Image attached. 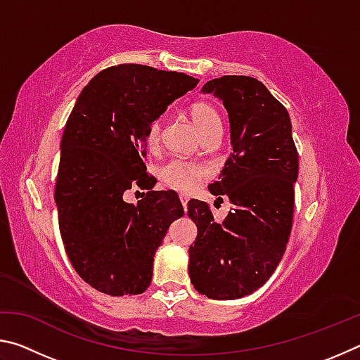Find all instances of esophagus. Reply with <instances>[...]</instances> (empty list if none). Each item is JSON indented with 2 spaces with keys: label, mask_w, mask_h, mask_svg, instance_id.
<instances>
[{
  "label": "esophagus",
  "mask_w": 360,
  "mask_h": 360,
  "mask_svg": "<svg viewBox=\"0 0 360 360\" xmlns=\"http://www.w3.org/2000/svg\"><path fill=\"white\" fill-rule=\"evenodd\" d=\"M179 198H181V203H182V206H184V211H187V202H188V197L187 195H179Z\"/></svg>",
  "instance_id": "34e87169"
}]
</instances>
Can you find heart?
<instances>
[{"label": "heart", "mask_w": 360, "mask_h": 360, "mask_svg": "<svg viewBox=\"0 0 360 360\" xmlns=\"http://www.w3.org/2000/svg\"><path fill=\"white\" fill-rule=\"evenodd\" d=\"M191 117L203 139L211 135H216V133H221V117H219L216 109L210 103L198 101L192 105ZM160 135L162 119L152 120L148 127V133H146V141H148V144L154 146L160 139ZM202 167L193 162L179 160V158H173V160L167 162L160 168V179L163 184L181 192L192 191L197 186L200 178H202Z\"/></svg>", "instance_id": "heart-1"}]
</instances>
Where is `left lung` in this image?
Segmentation results:
<instances>
[{
  "instance_id": "left-lung-1",
  "label": "left lung",
  "mask_w": 360,
  "mask_h": 360,
  "mask_svg": "<svg viewBox=\"0 0 360 360\" xmlns=\"http://www.w3.org/2000/svg\"><path fill=\"white\" fill-rule=\"evenodd\" d=\"M202 92L222 100L229 112L233 150L208 188L233 208L219 224L205 202H188L187 214L198 229L188 248V275L202 295L235 300L262 288L283 259L298 154L288 109L257 79L222 76Z\"/></svg>"
}]
</instances>
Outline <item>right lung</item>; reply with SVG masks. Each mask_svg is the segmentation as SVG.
I'll list each match as a JSON object with an SVG mask.
<instances>
[{
	"label": "right lung",
	"instance_id": "right-lung-1",
	"mask_svg": "<svg viewBox=\"0 0 360 360\" xmlns=\"http://www.w3.org/2000/svg\"><path fill=\"white\" fill-rule=\"evenodd\" d=\"M197 84L184 72L124 63L77 96L60 144L56 203L66 255L96 290L122 297L149 288L155 251L184 208L173 191H149L138 205L124 192L148 184L150 122Z\"/></svg>",
	"mask_w": 360,
	"mask_h": 360
}]
</instances>
